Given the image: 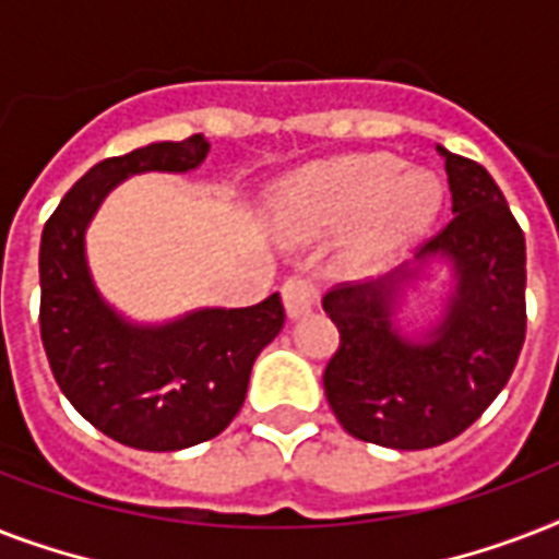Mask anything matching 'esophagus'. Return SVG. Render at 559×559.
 <instances>
[{"label":"esophagus","instance_id":"34e87169","mask_svg":"<svg viewBox=\"0 0 559 559\" xmlns=\"http://www.w3.org/2000/svg\"><path fill=\"white\" fill-rule=\"evenodd\" d=\"M281 296H284V310L289 319H298V316L310 313L319 301V284L313 278H289L281 287Z\"/></svg>","mask_w":559,"mask_h":559}]
</instances>
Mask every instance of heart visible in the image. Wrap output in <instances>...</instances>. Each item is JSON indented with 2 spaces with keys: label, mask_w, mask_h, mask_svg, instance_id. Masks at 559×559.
<instances>
[{
  "label": "heart",
  "mask_w": 559,
  "mask_h": 559,
  "mask_svg": "<svg viewBox=\"0 0 559 559\" xmlns=\"http://www.w3.org/2000/svg\"><path fill=\"white\" fill-rule=\"evenodd\" d=\"M403 168L391 153H359L301 170L281 197V231L310 240L357 219L354 246L362 258L397 249L432 223L443 200L435 174Z\"/></svg>",
  "instance_id": "1"
}]
</instances>
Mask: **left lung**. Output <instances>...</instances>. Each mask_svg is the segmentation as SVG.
<instances>
[{
    "instance_id": "8db88e82",
    "label": "left lung",
    "mask_w": 559,
    "mask_h": 559,
    "mask_svg": "<svg viewBox=\"0 0 559 559\" xmlns=\"http://www.w3.org/2000/svg\"><path fill=\"white\" fill-rule=\"evenodd\" d=\"M447 159L455 217L417 249L415 266L340 284L324 310L340 348L324 368V394L342 429L391 450H429L481 417L511 380L525 342V235L504 193L478 162ZM443 257L456 272L448 313L426 337L393 324L402 284Z\"/></svg>"
}]
</instances>
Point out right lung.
Returning <instances> with one entry per match:
<instances>
[{"label":"right lung","instance_id":"right-lung-1","mask_svg":"<svg viewBox=\"0 0 559 559\" xmlns=\"http://www.w3.org/2000/svg\"><path fill=\"white\" fill-rule=\"evenodd\" d=\"M209 142H156L86 170L48 217L39 243V336L69 403L112 441L147 452L211 441L240 412L254 359L284 328L278 293L254 307L197 310L144 328L92 284L83 231L121 179L200 168Z\"/></svg>","mask_w":559,"mask_h":559}]
</instances>
